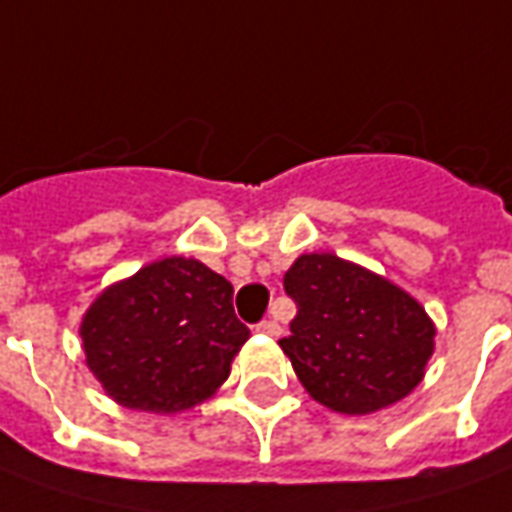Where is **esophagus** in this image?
<instances>
[{
    "mask_svg": "<svg viewBox=\"0 0 512 512\" xmlns=\"http://www.w3.org/2000/svg\"><path fill=\"white\" fill-rule=\"evenodd\" d=\"M255 330L263 332V335H280V324L274 318H263L260 324H255Z\"/></svg>",
    "mask_w": 512,
    "mask_h": 512,
    "instance_id": "obj_1",
    "label": "esophagus"
}]
</instances>
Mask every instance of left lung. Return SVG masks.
Here are the masks:
<instances>
[{"mask_svg":"<svg viewBox=\"0 0 512 512\" xmlns=\"http://www.w3.org/2000/svg\"><path fill=\"white\" fill-rule=\"evenodd\" d=\"M282 288L296 316L280 346L316 402L360 416L421 382L435 327L402 288L335 255H302Z\"/></svg>","mask_w":512,"mask_h":512,"instance_id":"obj_1","label":"left lung"}]
</instances>
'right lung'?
<instances>
[{
  "label": "right lung",
  "instance_id": "right-lung-1",
  "mask_svg": "<svg viewBox=\"0 0 512 512\" xmlns=\"http://www.w3.org/2000/svg\"><path fill=\"white\" fill-rule=\"evenodd\" d=\"M80 335L88 366L119 405L177 413L230 377L249 330L221 274L199 260L166 257L107 288Z\"/></svg>",
  "mask_w": 512,
  "mask_h": 512
}]
</instances>
